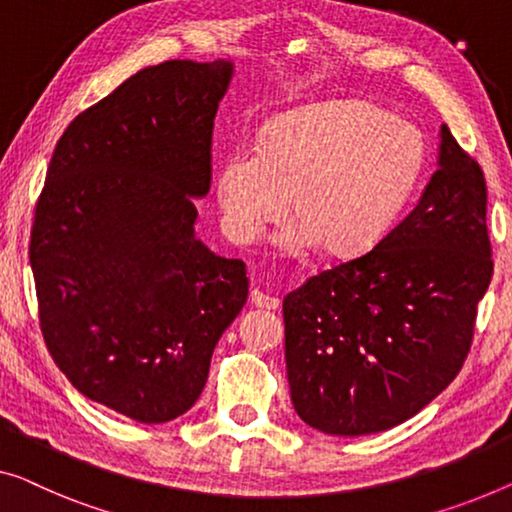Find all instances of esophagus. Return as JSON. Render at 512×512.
Returning <instances> with one entry per match:
<instances>
[{
    "label": "esophagus",
    "instance_id": "34e87169",
    "mask_svg": "<svg viewBox=\"0 0 512 512\" xmlns=\"http://www.w3.org/2000/svg\"><path fill=\"white\" fill-rule=\"evenodd\" d=\"M250 301H253V305H257V308H266V310H276L280 305V299H276V296L271 294L259 292V289H253V292H250Z\"/></svg>",
    "mask_w": 512,
    "mask_h": 512
}]
</instances>
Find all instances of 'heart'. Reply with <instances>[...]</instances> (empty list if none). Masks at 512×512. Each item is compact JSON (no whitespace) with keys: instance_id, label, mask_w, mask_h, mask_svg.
<instances>
[{"instance_id":"b5f03b06","label":"heart","mask_w":512,"mask_h":512,"mask_svg":"<svg viewBox=\"0 0 512 512\" xmlns=\"http://www.w3.org/2000/svg\"><path fill=\"white\" fill-rule=\"evenodd\" d=\"M425 167L414 126L363 101H326L289 112L234 147L218 165L220 227L239 246L287 213L278 236L287 255L368 253L398 225Z\"/></svg>"}]
</instances>
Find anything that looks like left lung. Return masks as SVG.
I'll return each instance as SVG.
<instances>
[{"label": "left lung", "instance_id": "obj_1", "mask_svg": "<svg viewBox=\"0 0 512 512\" xmlns=\"http://www.w3.org/2000/svg\"><path fill=\"white\" fill-rule=\"evenodd\" d=\"M487 186L441 126L439 170L416 209L368 253L319 271L282 301L296 414L361 437L416 416L460 372L492 280Z\"/></svg>", "mask_w": 512, "mask_h": 512}]
</instances>
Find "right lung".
Masks as SVG:
<instances>
[{
    "mask_svg": "<svg viewBox=\"0 0 512 512\" xmlns=\"http://www.w3.org/2000/svg\"><path fill=\"white\" fill-rule=\"evenodd\" d=\"M234 64L142 68L59 137L29 243L52 358L89 400L137 423L193 407L248 299L246 264L195 236L211 135Z\"/></svg>",
    "mask_w": 512,
    "mask_h": 512,
    "instance_id": "1",
    "label": "right lung"
}]
</instances>
